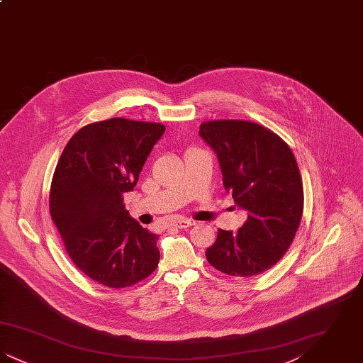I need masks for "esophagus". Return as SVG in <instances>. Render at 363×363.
I'll return each mask as SVG.
<instances>
[{
  "instance_id": "obj_1",
  "label": "esophagus",
  "mask_w": 363,
  "mask_h": 363,
  "mask_svg": "<svg viewBox=\"0 0 363 363\" xmlns=\"http://www.w3.org/2000/svg\"><path fill=\"white\" fill-rule=\"evenodd\" d=\"M196 225V222L194 220H190V219H185V218H179V219H175L172 222V225L173 227H177V228H188L190 225Z\"/></svg>"
}]
</instances>
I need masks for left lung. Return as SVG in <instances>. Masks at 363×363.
<instances>
[{"label": "left lung", "mask_w": 363, "mask_h": 363, "mask_svg": "<svg viewBox=\"0 0 363 363\" xmlns=\"http://www.w3.org/2000/svg\"><path fill=\"white\" fill-rule=\"evenodd\" d=\"M199 135L218 156L225 191L247 212L238 231L218 230L208 262L230 277H256L283 257L301 223L303 186L295 156L255 122H204Z\"/></svg>", "instance_id": "left-lung-1"}]
</instances>
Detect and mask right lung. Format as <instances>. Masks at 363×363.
I'll use <instances>...</instances> for the list:
<instances>
[{
  "label": "right lung",
  "mask_w": 363,
  "mask_h": 363,
  "mask_svg": "<svg viewBox=\"0 0 363 363\" xmlns=\"http://www.w3.org/2000/svg\"><path fill=\"white\" fill-rule=\"evenodd\" d=\"M164 130L155 122H94L72 136L57 163L52 222L76 267L107 287L133 286L157 267L159 235L135 220L122 201Z\"/></svg>",
  "instance_id": "obj_1"
}]
</instances>
